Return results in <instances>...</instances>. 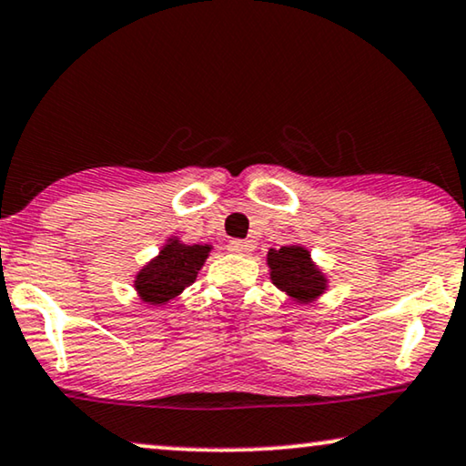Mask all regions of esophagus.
<instances>
[{
	"mask_svg": "<svg viewBox=\"0 0 466 466\" xmlns=\"http://www.w3.org/2000/svg\"><path fill=\"white\" fill-rule=\"evenodd\" d=\"M227 248L228 252H235V254H249L254 249V244L248 239H231Z\"/></svg>",
	"mask_w": 466,
	"mask_h": 466,
	"instance_id": "esophagus-1",
	"label": "esophagus"
}]
</instances>
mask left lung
Instances as JSON below:
<instances>
[{
    "label": "left lung",
    "instance_id": "obj_1",
    "mask_svg": "<svg viewBox=\"0 0 466 466\" xmlns=\"http://www.w3.org/2000/svg\"><path fill=\"white\" fill-rule=\"evenodd\" d=\"M268 267L275 286L299 302H309L326 289V278L311 262L309 249L300 246H281L268 252Z\"/></svg>",
    "mask_w": 466,
    "mask_h": 466
}]
</instances>
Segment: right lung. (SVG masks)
I'll return each instance as SVG.
<instances>
[{"label": "right lung", "instance_id": "right-lung-1", "mask_svg": "<svg viewBox=\"0 0 466 466\" xmlns=\"http://www.w3.org/2000/svg\"><path fill=\"white\" fill-rule=\"evenodd\" d=\"M208 252H210V246H185L177 239H170V244L164 246L157 258L137 275L134 288L145 302L164 305L183 292L187 286H191L208 258Z\"/></svg>", "mask_w": 466, "mask_h": 466}]
</instances>
